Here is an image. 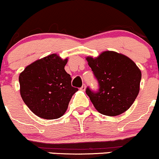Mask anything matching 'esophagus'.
Listing matches in <instances>:
<instances>
[{"label": "esophagus", "instance_id": "1", "mask_svg": "<svg viewBox=\"0 0 159 159\" xmlns=\"http://www.w3.org/2000/svg\"><path fill=\"white\" fill-rule=\"evenodd\" d=\"M80 90H82V91H84L86 90V84H83L82 85V87L80 88Z\"/></svg>", "mask_w": 159, "mask_h": 159}]
</instances>
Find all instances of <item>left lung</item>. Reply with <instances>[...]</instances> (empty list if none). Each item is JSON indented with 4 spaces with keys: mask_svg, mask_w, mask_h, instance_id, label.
Listing matches in <instances>:
<instances>
[{
    "mask_svg": "<svg viewBox=\"0 0 159 159\" xmlns=\"http://www.w3.org/2000/svg\"><path fill=\"white\" fill-rule=\"evenodd\" d=\"M88 65L97 79L99 88L86 93L95 108L106 116H117L129 108L139 93L141 72L130 58L106 51L98 57H87Z\"/></svg>",
    "mask_w": 159,
    "mask_h": 159,
    "instance_id": "obj_1",
    "label": "left lung"
}]
</instances>
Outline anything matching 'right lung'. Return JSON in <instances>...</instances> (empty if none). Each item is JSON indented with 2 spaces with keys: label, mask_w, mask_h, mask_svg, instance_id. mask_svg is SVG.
Here are the masks:
<instances>
[{
  "label": "right lung",
  "mask_w": 159,
  "mask_h": 159,
  "mask_svg": "<svg viewBox=\"0 0 159 159\" xmlns=\"http://www.w3.org/2000/svg\"><path fill=\"white\" fill-rule=\"evenodd\" d=\"M68 59L52 54L27 66L19 75L20 94L36 116L54 120L63 116L73 94L78 90L71 84L65 71Z\"/></svg>",
  "instance_id": "add662e5"
}]
</instances>
